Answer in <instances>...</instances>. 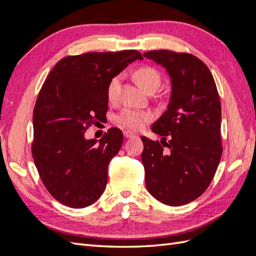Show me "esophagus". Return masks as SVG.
I'll return each mask as SVG.
<instances>
[{
	"mask_svg": "<svg viewBox=\"0 0 256 256\" xmlns=\"http://www.w3.org/2000/svg\"><path fill=\"white\" fill-rule=\"evenodd\" d=\"M124 136L127 138H134V136H136V134H134V132H131V131L126 130V131H124Z\"/></svg>",
	"mask_w": 256,
	"mask_h": 256,
	"instance_id": "1",
	"label": "esophagus"
}]
</instances>
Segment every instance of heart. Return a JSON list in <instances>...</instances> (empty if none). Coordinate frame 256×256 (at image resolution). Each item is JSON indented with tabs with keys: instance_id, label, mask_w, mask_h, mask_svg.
Wrapping results in <instances>:
<instances>
[{
	"instance_id": "heart-1",
	"label": "heart",
	"mask_w": 256,
	"mask_h": 256,
	"mask_svg": "<svg viewBox=\"0 0 256 256\" xmlns=\"http://www.w3.org/2000/svg\"><path fill=\"white\" fill-rule=\"evenodd\" d=\"M134 80L144 92H148L150 90L158 88L161 82L160 74L150 67H143L138 69L134 72ZM120 76H114L110 81L109 86H108V98L109 100H115L120 90ZM152 118V115L150 112L138 111L126 109L122 111L115 118L116 122L118 125L125 127L130 130H138L141 129L147 122Z\"/></svg>"
}]
</instances>
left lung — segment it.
I'll use <instances>...</instances> for the list:
<instances>
[{
    "mask_svg": "<svg viewBox=\"0 0 256 256\" xmlns=\"http://www.w3.org/2000/svg\"><path fill=\"white\" fill-rule=\"evenodd\" d=\"M166 69L171 81L166 111L152 126L162 145L142 136L145 184L150 194L168 206L198 198L208 188L222 154L221 104L214 76L188 53L154 50L143 53ZM164 146L168 150L164 151Z\"/></svg>",
    "mask_w": 256,
    "mask_h": 256,
    "instance_id": "1",
    "label": "left lung"
}]
</instances>
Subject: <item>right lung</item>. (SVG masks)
Returning <instances> with one entry per match:
<instances>
[{
	"label": "right lung",
	"mask_w": 256,
	"mask_h": 256,
	"mask_svg": "<svg viewBox=\"0 0 256 256\" xmlns=\"http://www.w3.org/2000/svg\"><path fill=\"white\" fill-rule=\"evenodd\" d=\"M136 60H143L136 50L66 56L46 79L33 112L32 154L44 187L60 203L83 208L104 193L122 134L111 128L99 142L84 134L106 118L110 81Z\"/></svg>",
	"instance_id": "add662e5"
}]
</instances>
